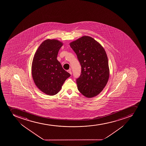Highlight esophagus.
I'll return each mask as SVG.
<instances>
[{
	"label": "esophagus",
	"instance_id": "34e87169",
	"mask_svg": "<svg viewBox=\"0 0 146 146\" xmlns=\"http://www.w3.org/2000/svg\"><path fill=\"white\" fill-rule=\"evenodd\" d=\"M67 71H68V72L69 74H70V75H72V72H71V69L68 70Z\"/></svg>",
	"mask_w": 146,
	"mask_h": 146
}]
</instances>
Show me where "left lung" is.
<instances>
[{
  "label": "left lung",
  "instance_id": "1",
  "mask_svg": "<svg viewBox=\"0 0 146 146\" xmlns=\"http://www.w3.org/2000/svg\"><path fill=\"white\" fill-rule=\"evenodd\" d=\"M81 66V74L77 79L78 88L85 97H96L108 82L110 69L104 48L94 38L84 36L69 44Z\"/></svg>",
  "mask_w": 146,
  "mask_h": 146
}]
</instances>
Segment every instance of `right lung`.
Masks as SVG:
<instances>
[{"mask_svg":"<svg viewBox=\"0 0 146 146\" xmlns=\"http://www.w3.org/2000/svg\"><path fill=\"white\" fill-rule=\"evenodd\" d=\"M63 43L57 39H47L41 44L32 61V76L38 88L44 93L53 96L62 88L70 74L57 60Z\"/></svg>","mask_w":146,"mask_h":146,"instance_id":"right-lung-1","label":"right lung"}]
</instances>
